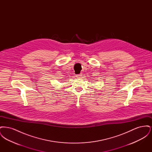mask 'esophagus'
<instances>
[{
	"label": "esophagus",
	"instance_id": "1",
	"mask_svg": "<svg viewBox=\"0 0 152 152\" xmlns=\"http://www.w3.org/2000/svg\"><path fill=\"white\" fill-rule=\"evenodd\" d=\"M81 76H82V74H79V75H76V77H77V78H79V79L81 78Z\"/></svg>",
	"mask_w": 152,
	"mask_h": 152
}]
</instances>
